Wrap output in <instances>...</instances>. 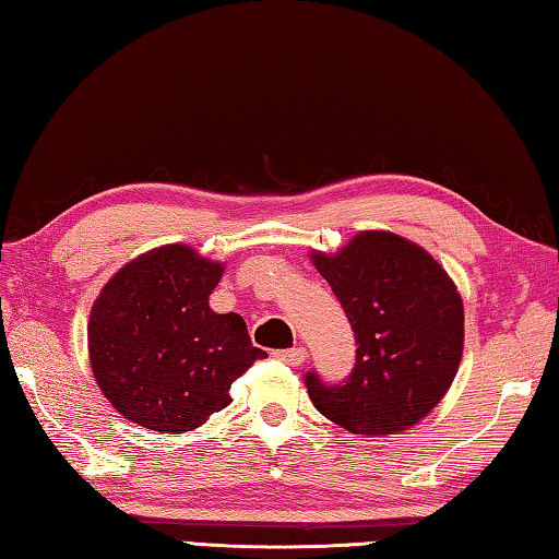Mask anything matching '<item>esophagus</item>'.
Listing matches in <instances>:
<instances>
[{
    "mask_svg": "<svg viewBox=\"0 0 559 559\" xmlns=\"http://www.w3.org/2000/svg\"><path fill=\"white\" fill-rule=\"evenodd\" d=\"M275 356L280 358V361L289 364V366H301V364H306L308 352H306V346H294V349H280V352H275Z\"/></svg>",
    "mask_w": 559,
    "mask_h": 559,
    "instance_id": "obj_1",
    "label": "esophagus"
}]
</instances>
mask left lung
Returning <instances> with one entry per match:
<instances>
[{
  "mask_svg": "<svg viewBox=\"0 0 559 559\" xmlns=\"http://www.w3.org/2000/svg\"><path fill=\"white\" fill-rule=\"evenodd\" d=\"M356 337L344 384L306 376L318 412L354 436L380 438L426 418L462 364L464 304L426 248L400 234L366 229L337 253L313 251Z\"/></svg>",
  "mask_w": 559,
  "mask_h": 559,
  "instance_id": "obj_1",
  "label": "left lung"
}]
</instances>
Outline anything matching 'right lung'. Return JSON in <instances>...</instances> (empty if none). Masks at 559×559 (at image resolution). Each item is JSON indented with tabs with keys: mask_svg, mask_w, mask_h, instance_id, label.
I'll list each match as a JSON object with an SVG mask.
<instances>
[{
	"mask_svg": "<svg viewBox=\"0 0 559 559\" xmlns=\"http://www.w3.org/2000/svg\"><path fill=\"white\" fill-rule=\"evenodd\" d=\"M222 275L225 263L167 243L129 260L97 294L91 368L131 424L169 436L203 426L231 402V382L267 356L241 316L210 308Z\"/></svg>",
	"mask_w": 559,
	"mask_h": 559,
	"instance_id": "1",
	"label": "right lung"
}]
</instances>
